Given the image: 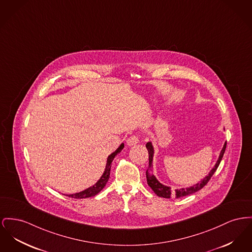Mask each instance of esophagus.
I'll list each match as a JSON object with an SVG mask.
<instances>
[{
  "instance_id": "obj_1",
  "label": "esophagus",
  "mask_w": 252,
  "mask_h": 252,
  "mask_svg": "<svg viewBox=\"0 0 252 252\" xmlns=\"http://www.w3.org/2000/svg\"><path fill=\"white\" fill-rule=\"evenodd\" d=\"M139 143V139L137 136H131L126 140V144L129 147H133L135 145H137Z\"/></svg>"
}]
</instances>
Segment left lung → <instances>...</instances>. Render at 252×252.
<instances>
[{
	"label": "left lung",
	"instance_id": "8db88e82",
	"mask_svg": "<svg viewBox=\"0 0 252 252\" xmlns=\"http://www.w3.org/2000/svg\"><path fill=\"white\" fill-rule=\"evenodd\" d=\"M224 130V128H223ZM226 147V142L223 144L222 150L220 152V155L218 157V160L216 163L214 164V166L211 168V170L208 172L207 176L203 178L200 182H198L196 185H193L191 187H188V188H182V189H176L174 191L171 190V189L165 185L162 184L156 176L153 174V156H154V147L152 145L151 142H148L146 145V148L148 151V168L147 170V179H148V185L150 187V189L154 191V193L159 196V197H163V198H170V197H175V198H180V197H184V196H188L193 193L197 192L198 190L202 189L206 185L207 182L210 180V178L212 177V175L214 174V172L216 171L217 167L219 166V164L222 161V156L225 150Z\"/></svg>",
	"mask_w": 252,
	"mask_h": 252
}]
</instances>
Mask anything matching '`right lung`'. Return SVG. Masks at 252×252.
I'll return each mask as SVG.
<instances>
[{"instance_id": "right-lung-1", "label": "right lung", "mask_w": 252, "mask_h": 252, "mask_svg": "<svg viewBox=\"0 0 252 252\" xmlns=\"http://www.w3.org/2000/svg\"><path fill=\"white\" fill-rule=\"evenodd\" d=\"M124 148H125V145H124V143H122L119 146V148L107 157L106 164H105V168H104L103 175L100 177V179L92 187H89L87 189H84L83 191H80V192L73 193V194H64V195L67 196V197H70V198H74V199H84V198H89V197H93V196L97 195L98 193L100 192L104 189L105 185H106V183H107V181H108V179H109L112 161L114 160L115 156L118 153H120Z\"/></svg>"}]
</instances>
